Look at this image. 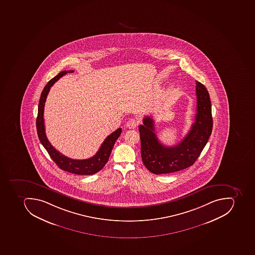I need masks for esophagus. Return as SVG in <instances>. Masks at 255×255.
<instances>
[{
    "label": "esophagus",
    "mask_w": 255,
    "mask_h": 255,
    "mask_svg": "<svg viewBox=\"0 0 255 255\" xmlns=\"http://www.w3.org/2000/svg\"><path fill=\"white\" fill-rule=\"evenodd\" d=\"M138 126V121L135 119H128L127 123V127L129 128H135Z\"/></svg>",
    "instance_id": "esophagus-1"
}]
</instances>
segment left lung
<instances>
[{
    "label": "left lung",
    "instance_id": "obj_1",
    "mask_svg": "<svg viewBox=\"0 0 255 255\" xmlns=\"http://www.w3.org/2000/svg\"><path fill=\"white\" fill-rule=\"evenodd\" d=\"M197 114L190 130L178 144L167 147L155 133L154 120L144 117L139 126L141 159L147 170L155 174H168L187 168L195 163L213 130L212 106L209 92L196 81Z\"/></svg>",
    "mask_w": 255,
    "mask_h": 255
}]
</instances>
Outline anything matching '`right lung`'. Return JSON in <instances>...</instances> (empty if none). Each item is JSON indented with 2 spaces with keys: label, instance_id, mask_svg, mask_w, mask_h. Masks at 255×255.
I'll return each mask as SVG.
<instances>
[{
  "label": "right lung",
  "instance_id": "right-lung-1",
  "mask_svg": "<svg viewBox=\"0 0 255 255\" xmlns=\"http://www.w3.org/2000/svg\"><path fill=\"white\" fill-rule=\"evenodd\" d=\"M67 73H73V70L61 72L54 78L51 79L43 88L41 93L38 107V116L36 119L37 133L41 144L46 148L50 158L53 159L56 164L58 165L59 168L75 174L90 175V174L99 172L105 166L106 163H108L115 141L121 135L122 128H119L115 132L110 134L109 136L103 142V144L100 146V149L96 152V155L89 159H71L57 151L51 145L45 132L44 119H43L45 103H46V97L50 92V88L54 85L56 81H58L61 77H63L64 75Z\"/></svg>",
  "mask_w": 255,
  "mask_h": 255
}]
</instances>
